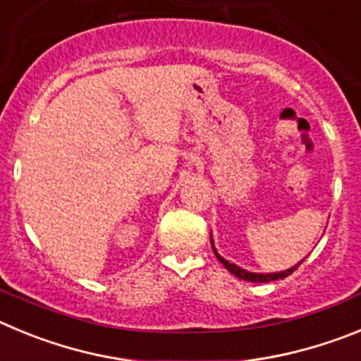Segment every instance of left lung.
Wrapping results in <instances>:
<instances>
[{
	"label": "left lung",
	"mask_w": 361,
	"mask_h": 361,
	"mask_svg": "<svg viewBox=\"0 0 361 361\" xmlns=\"http://www.w3.org/2000/svg\"><path fill=\"white\" fill-rule=\"evenodd\" d=\"M212 245H213V238H212ZM213 251H215V255H216V258L220 260V264H222V266H224L226 269L231 273V275H235L237 279H240V280H247V282H260V283H262V282H273V280H279V279H286V276L291 275L293 271H295L296 267L300 266V264L304 262V260H300L296 266L289 267V269H286V271H280V273H251V271L242 269V267L235 266V264H231L229 260H226V258L220 257V255L216 253L215 245H213Z\"/></svg>",
	"instance_id": "left-lung-1"
}]
</instances>
